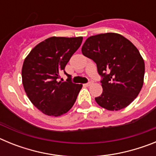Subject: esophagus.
<instances>
[{
    "mask_svg": "<svg viewBox=\"0 0 156 156\" xmlns=\"http://www.w3.org/2000/svg\"><path fill=\"white\" fill-rule=\"evenodd\" d=\"M91 84H92V82H89V83H85L84 85L86 87H90Z\"/></svg>",
    "mask_w": 156,
    "mask_h": 156,
    "instance_id": "esophagus-1",
    "label": "esophagus"
}]
</instances>
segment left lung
<instances>
[{
    "instance_id": "left-lung-1",
    "label": "left lung",
    "mask_w": 156,
    "mask_h": 156,
    "mask_svg": "<svg viewBox=\"0 0 156 156\" xmlns=\"http://www.w3.org/2000/svg\"><path fill=\"white\" fill-rule=\"evenodd\" d=\"M81 51L103 77V91L96 102L109 111L127 107L144 83V62L137 48L120 34L106 33L88 37Z\"/></svg>"
}]
</instances>
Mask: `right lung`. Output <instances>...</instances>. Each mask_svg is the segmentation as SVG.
I'll return each instance as SVG.
<instances>
[{"instance_id": "right-lung-1", "label": "right lung", "mask_w": 156, "mask_h": 156, "mask_svg": "<svg viewBox=\"0 0 156 156\" xmlns=\"http://www.w3.org/2000/svg\"><path fill=\"white\" fill-rule=\"evenodd\" d=\"M82 37H51L36 45L22 69L24 90L33 105L45 115L60 116L73 106L82 84L58 81L72 55L81 45Z\"/></svg>"}]
</instances>
